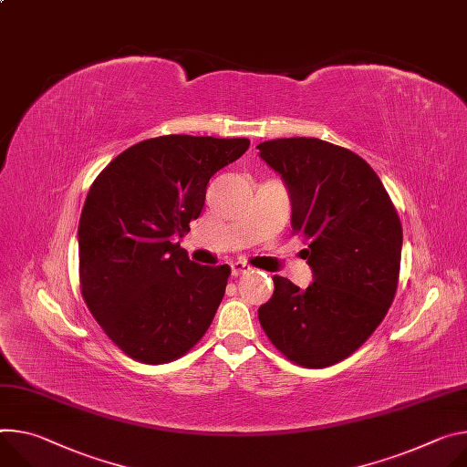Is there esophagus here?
Wrapping results in <instances>:
<instances>
[{
	"mask_svg": "<svg viewBox=\"0 0 467 467\" xmlns=\"http://www.w3.org/2000/svg\"><path fill=\"white\" fill-rule=\"evenodd\" d=\"M231 272H233V275H234V277H238V275H242V274L251 272V266H249V265H245V263H242V261H236V263H233V265H231Z\"/></svg>",
	"mask_w": 467,
	"mask_h": 467,
	"instance_id": "obj_1",
	"label": "esophagus"
}]
</instances>
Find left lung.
Returning a JSON list of instances; mask_svg holds the SVG:
<instances>
[{
	"label": "left lung",
	"mask_w": 467,
	"mask_h": 467,
	"mask_svg": "<svg viewBox=\"0 0 467 467\" xmlns=\"http://www.w3.org/2000/svg\"><path fill=\"white\" fill-rule=\"evenodd\" d=\"M283 177L292 234L304 236L315 281L302 290L274 275L259 322L296 365L322 368L352 356L386 318L399 286L402 225L372 167L356 152L317 138L257 145Z\"/></svg>",
	"instance_id": "left-lung-1"
}]
</instances>
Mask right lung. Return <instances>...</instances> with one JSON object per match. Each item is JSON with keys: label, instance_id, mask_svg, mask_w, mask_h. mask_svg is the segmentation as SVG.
I'll use <instances>...</instances> for the list:
<instances>
[{"label": "right lung", "instance_id": "add662e5", "mask_svg": "<svg viewBox=\"0 0 467 467\" xmlns=\"http://www.w3.org/2000/svg\"><path fill=\"white\" fill-rule=\"evenodd\" d=\"M249 140L160 136L111 160L78 227L83 302L126 356L169 363L188 354L223 300L231 266L190 261L177 236L204 206L206 184Z\"/></svg>", "mask_w": 467, "mask_h": 467}]
</instances>
